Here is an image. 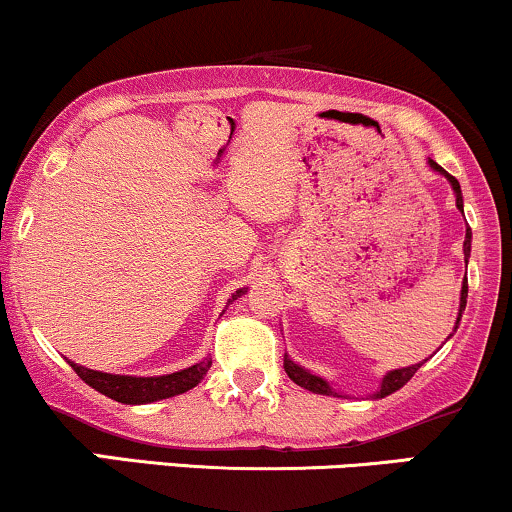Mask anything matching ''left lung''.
I'll return each instance as SVG.
<instances>
[{"instance_id": "8db88e82", "label": "left lung", "mask_w": 512, "mask_h": 512, "mask_svg": "<svg viewBox=\"0 0 512 512\" xmlns=\"http://www.w3.org/2000/svg\"><path fill=\"white\" fill-rule=\"evenodd\" d=\"M429 164H432V169L441 171V174L446 176L448 181H451V186H453V190H455V197H458V200H455V205H458L460 212H463V197H460V183L455 181V178H453L451 174H446V171H443L441 166L436 164V162H429ZM470 240H472V233H470V229H467V233H465V245H463V250H465V262H467V257H470ZM465 303H467V279L463 281V291H460V315H458V324H460V317H463ZM420 367H422V362H420V365H412V367L393 369V372L386 374L384 381H381V389L377 391V398L389 396V393L398 391L400 386L408 384V381H410L412 377H415V372H417V369H420ZM283 369H286V374H288V377H291V381H295V384L303 386V389H307V391L322 393V396H338V393H336L334 389H331V386L326 384V381H324L322 377H315V374H310V372H307V369L298 367L293 360H288V355H283Z\"/></svg>"}]
</instances>
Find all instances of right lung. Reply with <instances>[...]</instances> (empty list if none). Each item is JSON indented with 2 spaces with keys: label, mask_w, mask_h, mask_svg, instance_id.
<instances>
[{
  "label": "right lung",
  "mask_w": 512,
  "mask_h": 512,
  "mask_svg": "<svg viewBox=\"0 0 512 512\" xmlns=\"http://www.w3.org/2000/svg\"><path fill=\"white\" fill-rule=\"evenodd\" d=\"M243 291H236L233 300ZM73 372L78 374L85 384L92 386L95 391L104 393L107 398L116 400V403L126 405H140V403H155V400L178 396V393H186L193 386L200 384L205 379L207 369L212 367V360L197 362V365L181 369V372L166 374V377H126V374H107V372H95V369L80 367L76 362H71Z\"/></svg>",
  "instance_id": "add662e5"
}]
</instances>
